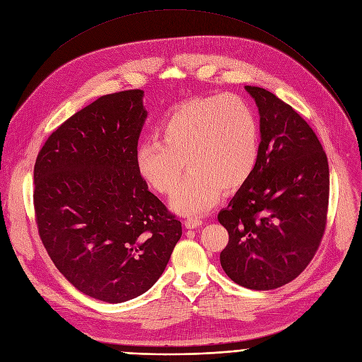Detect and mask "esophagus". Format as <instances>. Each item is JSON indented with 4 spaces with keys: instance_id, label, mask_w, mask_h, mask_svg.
Instances as JSON below:
<instances>
[{
    "instance_id": "obj_1",
    "label": "esophagus",
    "mask_w": 362,
    "mask_h": 362,
    "mask_svg": "<svg viewBox=\"0 0 362 362\" xmlns=\"http://www.w3.org/2000/svg\"><path fill=\"white\" fill-rule=\"evenodd\" d=\"M202 226V219L197 218V216H192V218H187L185 219V227L187 228H197Z\"/></svg>"
}]
</instances>
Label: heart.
<instances>
[{"label": "heart", "instance_id": "heart-1", "mask_svg": "<svg viewBox=\"0 0 362 362\" xmlns=\"http://www.w3.org/2000/svg\"><path fill=\"white\" fill-rule=\"evenodd\" d=\"M160 141L136 147L140 178L159 194L174 192L183 170H191L170 197V208L197 215L223 192L243 187L261 158V129L249 103L234 94L197 97L184 103L159 129Z\"/></svg>", "mask_w": 362, "mask_h": 362}]
</instances>
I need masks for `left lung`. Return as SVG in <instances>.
I'll return each instance as SVG.
<instances>
[{"label": "left lung", "mask_w": 362, "mask_h": 362, "mask_svg": "<svg viewBox=\"0 0 362 362\" xmlns=\"http://www.w3.org/2000/svg\"><path fill=\"white\" fill-rule=\"evenodd\" d=\"M261 115V158L218 221L228 231L221 267L252 290L281 287L309 265L322 240L330 172L313 128L287 103L246 85Z\"/></svg>", "instance_id": "1"}]
</instances>
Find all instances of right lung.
<instances>
[{"label":"right lung","mask_w":362,"mask_h":362,"mask_svg":"<svg viewBox=\"0 0 362 362\" xmlns=\"http://www.w3.org/2000/svg\"><path fill=\"white\" fill-rule=\"evenodd\" d=\"M141 90L101 95L48 136L33 208L51 261L82 293L120 303L159 280L182 234L135 168Z\"/></svg>","instance_id":"right-lung-1"}]
</instances>
